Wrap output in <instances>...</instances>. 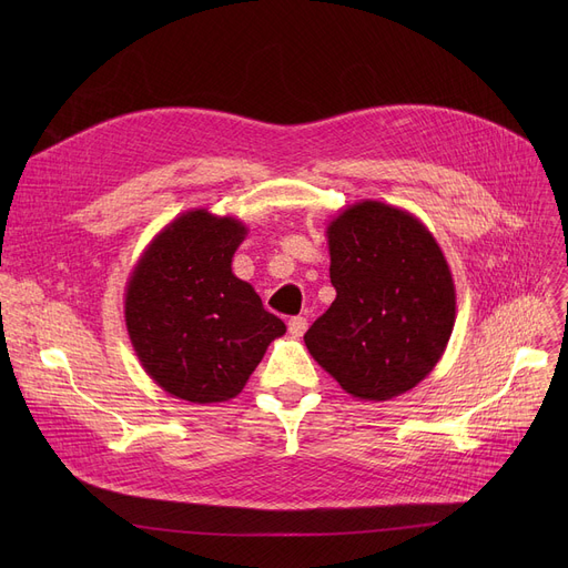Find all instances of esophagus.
Instances as JSON below:
<instances>
[{"label": "esophagus", "instance_id": "obj_1", "mask_svg": "<svg viewBox=\"0 0 568 568\" xmlns=\"http://www.w3.org/2000/svg\"><path fill=\"white\" fill-rule=\"evenodd\" d=\"M287 329H290V336L302 338L306 334V329H308V320L306 317H292L287 322Z\"/></svg>", "mask_w": 568, "mask_h": 568}]
</instances>
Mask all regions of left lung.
Returning a JSON list of instances; mask_svg holds the SVG:
<instances>
[{"label": "left lung", "instance_id": "8db88e82", "mask_svg": "<svg viewBox=\"0 0 568 568\" xmlns=\"http://www.w3.org/2000/svg\"><path fill=\"white\" fill-rule=\"evenodd\" d=\"M336 300L304 343L343 392L392 400L442 359L456 287L433 232L400 206L362 200L326 225Z\"/></svg>", "mask_w": 568, "mask_h": 568}]
</instances>
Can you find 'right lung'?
<instances>
[{
  "mask_svg": "<svg viewBox=\"0 0 568 568\" xmlns=\"http://www.w3.org/2000/svg\"><path fill=\"white\" fill-rule=\"evenodd\" d=\"M248 227L189 209L142 251L126 283L124 317L144 373L195 405L242 394L268 343L285 334L251 283L232 274Z\"/></svg>",
  "mask_w": 568,
  "mask_h": 568,
  "instance_id": "right-lung-1",
  "label": "right lung"
}]
</instances>
